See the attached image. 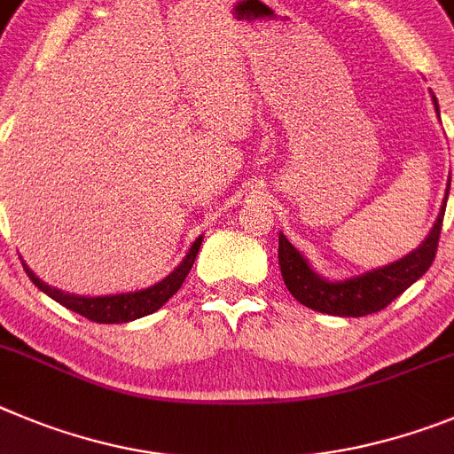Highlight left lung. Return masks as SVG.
Here are the masks:
<instances>
[{"instance_id":"8db88e82","label":"left lung","mask_w":454,"mask_h":454,"mask_svg":"<svg viewBox=\"0 0 454 454\" xmlns=\"http://www.w3.org/2000/svg\"><path fill=\"white\" fill-rule=\"evenodd\" d=\"M432 104H434L436 115H439V101L434 95H432ZM448 192H450V178H448L446 197L441 203L439 217H436L434 226L427 232L423 244H419V248H414L395 262L371 269V271L359 273V276L344 278V280H328V278L314 271L308 257L280 232L278 235V262H280V271H283L285 287L305 308L333 314V317H366V314L385 309L394 298H398L407 287H411L430 269L436 244H439L441 223H443V215H446Z\"/></svg>"}]
</instances>
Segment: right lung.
Returning a JSON list of instances; mask_svg holds the SVG:
<instances>
[{
    "instance_id": "obj_1",
    "label": "right lung",
    "mask_w": 454,
    "mask_h": 454,
    "mask_svg": "<svg viewBox=\"0 0 454 454\" xmlns=\"http://www.w3.org/2000/svg\"><path fill=\"white\" fill-rule=\"evenodd\" d=\"M201 242L203 235H199L197 239H194V244L190 247V251H187V255L183 257V262L178 264L169 276L162 278L160 283L151 285V287L145 289H136V292L106 294V296H79V294L63 292V289L43 283V280L27 267V262H22V267L24 271H27V276L31 278V283H34L40 292L47 294L49 298H54L56 303H60L63 308L72 309V312L81 314V317L90 318V321H97V324H129V321H136V318H142L146 317V314H153L156 309H160L162 305L181 289V285L185 283L187 273H190L192 264L197 260Z\"/></svg>"
}]
</instances>
